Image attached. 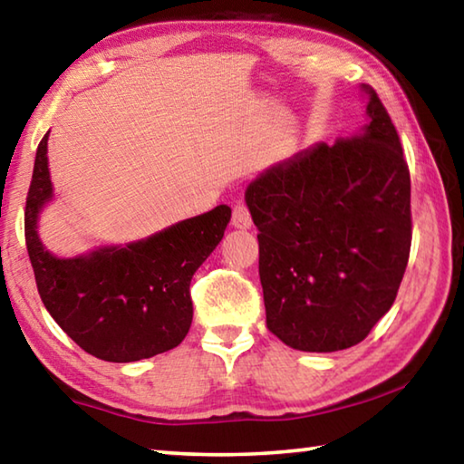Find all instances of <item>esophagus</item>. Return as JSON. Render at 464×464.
Here are the masks:
<instances>
[{"label":"esophagus","instance_id":"esophagus-1","mask_svg":"<svg viewBox=\"0 0 464 464\" xmlns=\"http://www.w3.org/2000/svg\"><path fill=\"white\" fill-rule=\"evenodd\" d=\"M231 223L237 227V229H249V227H251V215H249V208L246 207V202L235 204Z\"/></svg>","mask_w":464,"mask_h":464}]
</instances>
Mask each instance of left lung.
<instances>
[{
  "label": "left lung",
  "instance_id": "1",
  "mask_svg": "<svg viewBox=\"0 0 464 464\" xmlns=\"http://www.w3.org/2000/svg\"><path fill=\"white\" fill-rule=\"evenodd\" d=\"M254 179L266 325L303 352L352 348L395 303L411 249V179L387 108Z\"/></svg>",
  "mask_w": 464,
  "mask_h": 464
}]
</instances>
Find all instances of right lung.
<instances>
[{
	"instance_id": "add662e5",
	"label": "right lung",
	"mask_w": 464,
	"mask_h": 464,
	"mask_svg": "<svg viewBox=\"0 0 464 464\" xmlns=\"http://www.w3.org/2000/svg\"><path fill=\"white\" fill-rule=\"evenodd\" d=\"M46 140L49 135L36 149L24 210L26 247L46 311L82 350L106 362L176 348L192 324V276L223 239L231 208L221 204L127 247L59 260L36 235L38 213L53 196Z\"/></svg>"
}]
</instances>
